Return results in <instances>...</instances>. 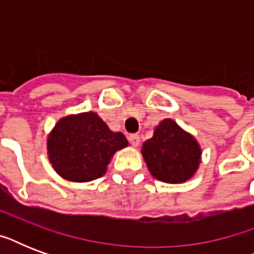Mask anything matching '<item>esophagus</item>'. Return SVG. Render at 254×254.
I'll return each mask as SVG.
<instances>
[{
	"label": "esophagus",
	"instance_id": "esophagus-1",
	"mask_svg": "<svg viewBox=\"0 0 254 254\" xmlns=\"http://www.w3.org/2000/svg\"><path fill=\"white\" fill-rule=\"evenodd\" d=\"M127 139H129V142L131 143V146L137 147L139 145V135L138 134H130L129 137H127Z\"/></svg>",
	"mask_w": 254,
	"mask_h": 254
}]
</instances>
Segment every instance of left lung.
<instances>
[{"label":"left lung","instance_id":"1","mask_svg":"<svg viewBox=\"0 0 254 254\" xmlns=\"http://www.w3.org/2000/svg\"><path fill=\"white\" fill-rule=\"evenodd\" d=\"M142 155L151 175L166 183H183L196 173L201 150L196 139L166 119L143 142Z\"/></svg>","mask_w":254,"mask_h":254}]
</instances>
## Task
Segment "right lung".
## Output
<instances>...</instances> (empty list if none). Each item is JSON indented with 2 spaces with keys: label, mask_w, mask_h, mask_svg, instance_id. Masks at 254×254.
Returning a JSON list of instances; mask_svg holds the SVG:
<instances>
[{
  "label": "right lung",
  "mask_w": 254,
  "mask_h": 254,
  "mask_svg": "<svg viewBox=\"0 0 254 254\" xmlns=\"http://www.w3.org/2000/svg\"><path fill=\"white\" fill-rule=\"evenodd\" d=\"M125 146V135L109 130L93 112L62 119L47 139V153L54 170L72 182L103 177L113 154Z\"/></svg>",
  "instance_id": "add662e5"
}]
</instances>
